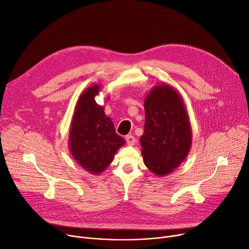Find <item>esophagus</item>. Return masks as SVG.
Segmentation results:
<instances>
[{
  "instance_id": "obj_1",
  "label": "esophagus",
  "mask_w": 249,
  "mask_h": 249,
  "mask_svg": "<svg viewBox=\"0 0 249 249\" xmlns=\"http://www.w3.org/2000/svg\"><path fill=\"white\" fill-rule=\"evenodd\" d=\"M125 141H126V143L129 144V145H133L136 143V138L133 136H126L125 137Z\"/></svg>"
}]
</instances>
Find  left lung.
<instances>
[{
    "label": "left lung",
    "mask_w": 249,
    "mask_h": 249,
    "mask_svg": "<svg viewBox=\"0 0 249 249\" xmlns=\"http://www.w3.org/2000/svg\"><path fill=\"white\" fill-rule=\"evenodd\" d=\"M141 137L146 167L159 177L173 173L187 157L193 136L181 95L168 85L152 88L144 100Z\"/></svg>",
    "instance_id": "left-lung-1"
}]
</instances>
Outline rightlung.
<instances>
[{
    "instance_id": "1",
    "label": "right lung",
    "mask_w": 249,
    "mask_h": 249,
    "mask_svg": "<svg viewBox=\"0 0 249 249\" xmlns=\"http://www.w3.org/2000/svg\"><path fill=\"white\" fill-rule=\"evenodd\" d=\"M99 85L88 88L76 102L70 128V151L82 167L99 175L110 164L125 141L114 130L105 108L95 103Z\"/></svg>"
}]
</instances>
